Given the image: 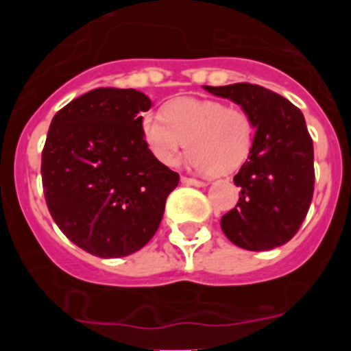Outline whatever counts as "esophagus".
I'll use <instances>...</instances> for the list:
<instances>
[{
  "label": "esophagus",
  "instance_id": "esophagus-1",
  "mask_svg": "<svg viewBox=\"0 0 351 351\" xmlns=\"http://www.w3.org/2000/svg\"><path fill=\"white\" fill-rule=\"evenodd\" d=\"M182 183H185V185H192V186H205V185H207V183L202 182V180L189 178V176H182Z\"/></svg>",
  "mask_w": 351,
  "mask_h": 351
}]
</instances>
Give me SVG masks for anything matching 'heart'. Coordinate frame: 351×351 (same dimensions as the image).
<instances>
[{"instance_id": "b5f03b06", "label": "heart", "mask_w": 351, "mask_h": 351, "mask_svg": "<svg viewBox=\"0 0 351 351\" xmlns=\"http://www.w3.org/2000/svg\"><path fill=\"white\" fill-rule=\"evenodd\" d=\"M141 132L162 165L180 161L183 149L190 162L212 175L236 171L250 156L254 123L247 110L219 100L176 98L159 113L141 117Z\"/></svg>"}]
</instances>
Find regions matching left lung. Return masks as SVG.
Here are the masks:
<instances>
[{
    "mask_svg": "<svg viewBox=\"0 0 351 351\" xmlns=\"http://www.w3.org/2000/svg\"><path fill=\"white\" fill-rule=\"evenodd\" d=\"M204 88L241 105L256 127L247 161L234 176L239 202L222 215V231L243 250L282 246L299 231L314 193V147L302 112L258 84Z\"/></svg>",
    "mask_w": 351,
    "mask_h": 351,
    "instance_id": "1",
    "label": "left lung"
}]
</instances>
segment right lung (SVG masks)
I'll return each instance as SVG.
<instances>
[{"label": "right lung", "mask_w": 351, "mask_h": 351, "mask_svg": "<svg viewBox=\"0 0 351 351\" xmlns=\"http://www.w3.org/2000/svg\"><path fill=\"white\" fill-rule=\"evenodd\" d=\"M141 91L97 88L52 119L42 151L45 204L66 238L100 258L136 253L159 228L180 175L141 132Z\"/></svg>", "instance_id": "add662e5"}]
</instances>
